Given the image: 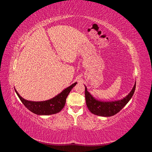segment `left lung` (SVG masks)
I'll list each match as a JSON object with an SVG mask.
<instances>
[{"instance_id": "1", "label": "left lung", "mask_w": 152, "mask_h": 152, "mask_svg": "<svg viewBox=\"0 0 152 152\" xmlns=\"http://www.w3.org/2000/svg\"><path fill=\"white\" fill-rule=\"evenodd\" d=\"M85 86V85H84ZM136 82L132 89L126 96L121 99L115 101H102L96 99L87 91L85 86V97L86 105L89 111L96 115L101 117H111L118 113L129 102L135 91Z\"/></svg>"}]
</instances>
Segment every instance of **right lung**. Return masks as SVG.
Returning <instances> with one entry per match:
<instances>
[{
    "instance_id": "obj_1",
    "label": "right lung",
    "mask_w": 152,
    "mask_h": 152,
    "mask_svg": "<svg viewBox=\"0 0 152 152\" xmlns=\"http://www.w3.org/2000/svg\"><path fill=\"white\" fill-rule=\"evenodd\" d=\"M77 82H75L67 88L63 90L60 93L57 94L53 98L42 102H33L28 101L22 98L15 88L16 94L19 97L22 103L30 111L39 115H49L59 112L63 108L66 103V99L70 93L72 89L73 88Z\"/></svg>"
}]
</instances>
